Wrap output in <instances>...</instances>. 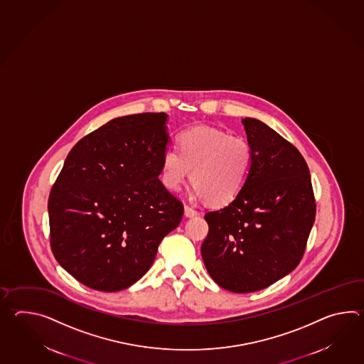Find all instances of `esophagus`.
Listing matches in <instances>:
<instances>
[{
	"instance_id": "obj_1",
	"label": "esophagus",
	"mask_w": 364,
	"mask_h": 364,
	"mask_svg": "<svg viewBox=\"0 0 364 364\" xmlns=\"http://www.w3.org/2000/svg\"><path fill=\"white\" fill-rule=\"evenodd\" d=\"M184 214H186V217H188V218H192V217L198 215V211L193 209V208H191V206L186 205V206H184Z\"/></svg>"
}]
</instances>
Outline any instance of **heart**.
<instances>
[{
	"instance_id": "obj_1",
	"label": "heart",
	"mask_w": 364,
	"mask_h": 364,
	"mask_svg": "<svg viewBox=\"0 0 364 364\" xmlns=\"http://www.w3.org/2000/svg\"><path fill=\"white\" fill-rule=\"evenodd\" d=\"M178 149H167L162 155L161 180L170 191H178L191 176L198 198L226 205L239 196L251 175L253 149L239 134L196 127L178 134Z\"/></svg>"
}]
</instances>
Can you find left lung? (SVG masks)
Instances as JSON below:
<instances>
[{
	"label": "left lung",
	"instance_id": "obj_1",
	"mask_svg": "<svg viewBox=\"0 0 364 364\" xmlns=\"http://www.w3.org/2000/svg\"><path fill=\"white\" fill-rule=\"evenodd\" d=\"M242 122L253 149L251 175L234 201L205 214L201 245L214 282L236 294L262 290L298 267L316 217L299 150L259 120Z\"/></svg>",
	"mask_w": 364,
	"mask_h": 364
}]
</instances>
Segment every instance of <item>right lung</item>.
Instances as JSON below:
<instances>
[{
    "label": "right lung",
    "instance_id": "add662e5",
    "mask_svg": "<svg viewBox=\"0 0 364 364\" xmlns=\"http://www.w3.org/2000/svg\"><path fill=\"white\" fill-rule=\"evenodd\" d=\"M166 122V113L145 112L107 122L74 145L50 189L53 256L90 289L137 282L183 218V203L158 178Z\"/></svg>",
    "mask_w": 364,
    "mask_h": 364
}]
</instances>
